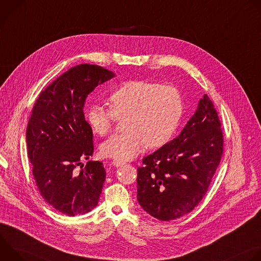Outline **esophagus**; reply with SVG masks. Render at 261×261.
<instances>
[{"mask_svg":"<svg viewBox=\"0 0 261 261\" xmlns=\"http://www.w3.org/2000/svg\"><path fill=\"white\" fill-rule=\"evenodd\" d=\"M126 163L125 162H123V161H114L113 162V165L115 166V167H122V166H124Z\"/></svg>","mask_w":261,"mask_h":261,"instance_id":"1","label":"esophagus"}]
</instances>
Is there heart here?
<instances>
[{
	"label": "heart",
	"mask_w": 261,
	"mask_h": 261,
	"mask_svg": "<svg viewBox=\"0 0 261 261\" xmlns=\"http://www.w3.org/2000/svg\"><path fill=\"white\" fill-rule=\"evenodd\" d=\"M109 109L93 104L87 110V121L92 130L101 136L113 129L116 119H122L120 134L102 142L101 154L117 161L135 158L147 145L157 148L174 135L184 110L180 91L172 85L133 80L121 84L107 97Z\"/></svg>",
	"instance_id": "heart-1"
}]
</instances>
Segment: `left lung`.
<instances>
[{"label": "left lung", "mask_w": 261, "mask_h": 261, "mask_svg": "<svg viewBox=\"0 0 261 261\" xmlns=\"http://www.w3.org/2000/svg\"><path fill=\"white\" fill-rule=\"evenodd\" d=\"M223 154L217 110L206 94L180 134L142 159L137 200L161 221L190 213L205 195Z\"/></svg>", "instance_id": "8db88e82"}]
</instances>
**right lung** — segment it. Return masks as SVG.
I'll return each mask as SVG.
<instances>
[{
	"label": "right lung",
	"mask_w": 261,
	"mask_h": 261,
	"mask_svg": "<svg viewBox=\"0 0 261 261\" xmlns=\"http://www.w3.org/2000/svg\"><path fill=\"white\" fill-rule=\"evenodd\" d=\"M115 77L98 65L81 64L53 82L37 99L25 139L33 175L41 196L67 216L92 211L98 204L106 171L102 162L82 160L93 155V131L85 119L86 99L94 89Z\"/></svg>",
	"instance_id": "right-lung-1"
}]
</instances>
